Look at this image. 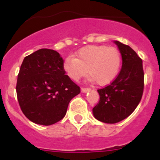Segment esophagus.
<instances>
[{"label":"esophagus","instance_id":"esophagus-1","mask_svg":"<svg viewBox=\"0 0 160 160\" xmlns=\"http://www.w3.org/2000/svg\"><path fill=\"white\" fill-rule=\"evenodd\" d=\"M90 90V88H83V87H82L81 88V92H82V93L89 92Z\"/></svg>","mask_w":160,"mask_h":160}]
</instances>
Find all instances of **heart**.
Here are the masks:
<instances>
[{"instance_id":"b5f03b06","label":"heart","mask_w":160,"mask_h":160,"mask_svg":"<svg viewBox=\"0 0 160 160\" xmlns=\"http://www.w3.org/2000/svg\"><path fill=\"white\" fill-rule=\"evenodd\" d=\"M122 63L120 51L114 46L88 45L79 49L75 58L68 57L63 62V70L73 81L87 74L99 86L113 82L119 73Z\"/></svg>"}]
</instances>
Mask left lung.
<instances>
[{"instance_id":"1","label":"left lung","mask_w":160,"mask_h":160,"mask_svg":"<svg viewBox=\"0 0 160 160\" xmlns=\"http://www.w3.org/2000/svg\"><path fill=\"white\" fill-rule=\"evenodd\" d=\"M122 55V69L111 84L98 90L99 102L93 108L94 118L116 123L128 118L142 98L144 87L142 61L129 46L114 41Z\"/></svg>"}]
</instances>
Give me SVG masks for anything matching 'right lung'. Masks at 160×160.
<instances>
[{
	"instance_id": "add662e5",
	"label": "right lung",
	"mask_w": 160,
	"mask_h": 160,
	"mask_svg": "<svg viewBox=\"0 0 160 160\" xmlns=\"http://www.w3.org/2000/svg\"><path fill=\"white\" fill-rule=\"evenodd\" d=\"M63 59L53 49H41L24 58L17 82L22 112L31 122L49 126L62 119L80 88L65 74Z\"/></svg>"
}]
</instances>
